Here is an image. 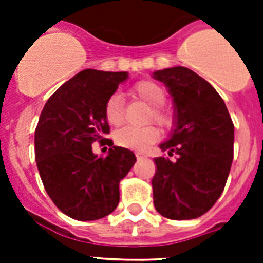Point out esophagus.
<instances>
[{
    "mask_svg": "<svg viewBox=\"0 0 263 263\" xmlns=\"http://www.w3.org/2000/svg\"><path fill=\"white\" fill-rule=\"evenodd\" d=\"M144 154L143 153H136V158H138V160H142V158H144Z\"/></svg>",
    "mask_w": 263,
    "mask_h": 263,
    "instance_id": "1",
    "label": "esophagus"
}]
</instances>
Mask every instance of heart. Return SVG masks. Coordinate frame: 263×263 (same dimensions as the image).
I'll use <instances>...</instances> for the list:
<instances>
[{
	"instance_id": "heart-1",
	"label": "heart",
	"mask_w": 263,
	"mask_h": 263,
	"mask_svg": "<svg viewBox=\"0 0 263 263\" xmlns=\"http://www.w3.org/2000/svg\"><path fill=\"white\" fill-rule=\"evenodd\" d=\"M129 94L134 98L140 99L144 103L153 106L148 119L154 120L158 125L164 128H169L172 125V113L162 106L166 101V92L161 84L154 80H140L132 86ZM105 117L107 123L113 127H119L123 124L124 101L121 95L113 94L107 98L105 103ZM158 136H160V132L153 125L142 128L124 127L115 134V142L120 147L143 152L158 139Z\"/></svg>"
}]
</instances>
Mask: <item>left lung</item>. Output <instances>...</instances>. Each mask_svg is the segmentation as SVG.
Returning <instances> with one entry per match:
<instances>
[{
  "label": "left lung",
  "instance_id": "obj_1",
  "mask_svg": "<svg viewBox=\"0 0 263 263\" xmlns=\"http://www.w3.org/2000/svg\"><path fill=\"white\" fill-rule=\"evenodd\" d=\"M173 98V129L154 158V206L171 220H192L209 212L224 191L233 160L232 119L212 84L184 67L153 73Z\"/></svg>",
  "mask_w": 263,
  "mask_h": 263
}]
</instances>
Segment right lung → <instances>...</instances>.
<instances>
[{"mask_svg": "<svg viewBox=\"0 0 263 263\" xmlns=\"http://www.w3.org/2000/svg\"><path fill=\"white\" fill-rule=\"evenodd\" d=\"M127 78V72L84 69L55 91L41 113L36 166L47 195L71 218L109 216L119 204V183L135 164L131 150L104 140L110 131L105 103ZM94 141L111 146L106 157L92 153Z\"/></svg>", "mask_w": 263, "mask_h": 263, "instance_id": "add662e5", "label": "right lung"}]
</instances>
